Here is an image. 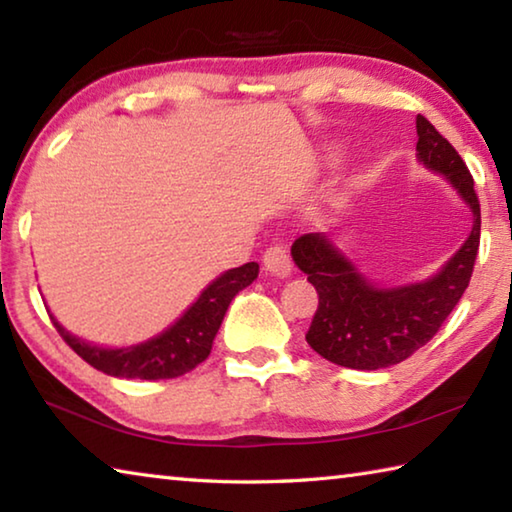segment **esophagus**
I'll use <instances>...</instances> for the list:
<instances>
[{"label": "esophagus", "instance_id": "obj_1", "mask_svg": "<svg viewBox=\"0 0 512 512\" xmlns=\"http://www.w3.org/2000/svg\"><path fill=\"white\" fill-rule=\"evenodd\" d=\"M264 266L277 277H287L291 273V259L284 246H271L264 250Z\"/></svg>", "mask_w": 512, "mask_h": 512}]
</instances>
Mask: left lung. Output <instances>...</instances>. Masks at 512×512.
<instances>
[{
	"label": "left lung",
	"instance_id": "left-lung-1",
	"mask_svg": "<svg viewBox=\"0 0 512 512\" xmlns=\"http://www.w3.org/2000/svg\"><path fill=\"white\" fill-rule=\"evenodd\" d=\"M415 128L418 160L443 173L470 207V237L436 275L406 287H379L359 273L325 232L293 241V262L318 291V309L305 339L336 366L379 370L409 359L436 336L470 284L481 239V205L472 173L427 117L418 115Z\"/></svg>",
	"mask_w": 512,
	"mask_h": 512
}]
</instances>
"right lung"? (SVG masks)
Returning <instances> with one entry per match:
<instances>
[{
  "mask_svg": "<svg viewBox=\"0 0 512 512\" xmlns=\"http://www.w3.org/2000/svg\"><path fill=\"white\" fill-rule=\"evenodd\" d=\"M259 273L257 262H248L239 268H230L207 287L198 300L189 307L183 316L169 329H164L160 336L151 341H144L131 348H99L81 339H76L58 325V320L51 316L58 334L83 361H88L92 368L106 372L110 377L124 379H173L194 370L198 363L207 359L212 350V341L223 323L225 311H228L232 298Z\"/></svg>",
  "mask_w": 512,
  "mask_h": 512,
  "instance_id": "obj_1",
  "label": "right lung"
}]
</instances>
